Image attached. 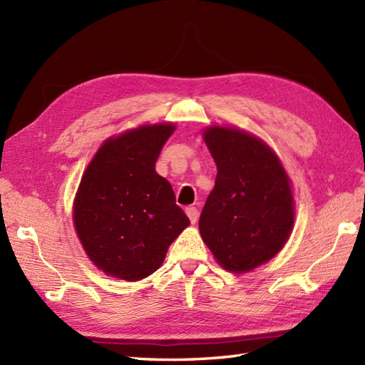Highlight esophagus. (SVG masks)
I'll return each mask as SVG.
<instances>
[{
  "instance_id": "esophagus-1",
  "label": "esophagus",
  "mask_w": 365,
  "mask_h": 365,
  "mask_svg": "<svg viewBox=\"0 0 365 365\" xmlns=\"http://www.w3.org/2000/svg\"><path fill=\"white\" fill-rule=\"evenodd\" d=\"M185 212H187V215H188V218H190L191 224H195V222L197 221L199 212H197V208H196V207H187V208H185Z\"/></svg>"
}]
</instances>
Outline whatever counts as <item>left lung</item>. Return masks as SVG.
Returning <instances> with one entry per match:
<instances>
[{
  "label": "left lung",
  "mask_w": 365,
  "mask_h": 365,
  "mask_svg": "<svg viewBox=\"0 0 365 365\" xmlns=\"http://www.w3.org/2000/svg\"><path fill=\"white\" fill-rule=\"evenodd\" d=\"M204 141L218 174L199 218L200 237L224 269L246 273L273 259L290 237V178L277 155L243 130L215 125Z\"/></svg>",
  "instance_id": "left-lung-1"
}]
</instances>
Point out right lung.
Segmentation results:
<instances>
[{"instance_id": "1", "label": "right lung", "mask_w": 365, "mask_h": 365, "mask_svg": "<svg viewBox=\"0 0 365 365\" xmlns=\"http://www.w3.org/2000/svg\"><path fill=\"white\" fill-rule=\"evenodd\" d=\"M174 130L173 123H155L106 139L84 170L73 202L75 230L108 276L130 282L150 276L190 226L170 183L155 170Z\"/></svg>"}]
</instances>
